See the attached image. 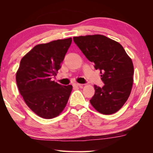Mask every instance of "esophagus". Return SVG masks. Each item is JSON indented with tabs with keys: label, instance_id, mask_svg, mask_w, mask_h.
<instances>
[{
	"label": "esophagus",
	"instance_id": "1",
	"mask_svg": "<svg viewBox=\"0 0 153 153\" xmlns=\"http://www.w3.org/2000/svg\"><path fill=\"white\" fill-rule=\"evenodd\" d=\"M73 86L74 87H82V84H78V83H74V84H73Z\"/></svg>",
	"mask_w": 153,
	"mask_h": 153
}]
</instances>
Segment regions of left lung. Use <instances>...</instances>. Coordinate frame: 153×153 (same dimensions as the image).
Masks as SVG:
<instances>
[{
    "label": "left lung",
    "instance_id": "left-lung-1",
    "mask_svg": "<svg viewBox=\"0 0 153 153\" xmlns=\"http://www.w3.org/2000/svg\"><path fill=\"white\" fill-rule=\"evenodd\" d=\"M83 54L100 71L102 88L94 85L90 102L98 112L111 115L117 112L128 99L133 85L134 65L123 46L100 34L74 37Z\"/></svg>",
    "mask_w": 153,
    "mask_h": 153
}]
</instances>
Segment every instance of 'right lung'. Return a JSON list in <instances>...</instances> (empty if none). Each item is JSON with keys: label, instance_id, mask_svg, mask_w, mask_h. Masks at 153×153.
Listing matches in <instances>:
<instances>
[{"label": "right lung", "instance_id": "1", "mask_svg": "<svg viewBox=\"0 0 153 153\" xmlns=\"http://www.w3.org/2000/svg\"><path fill=\"white\" fill-rule=\"evenodd\" d=\"M72 38L54 40L35 46L20 62L16 82L27 107L44 119L57 117L65 107L73 87L62 86L56 76Z\"/></svg>", "mask_w": 153, "mask_h": 153}]
</instances>
